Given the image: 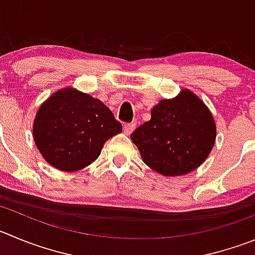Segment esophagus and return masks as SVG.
Here are the masks:
<instances>
[{"instance_id":"34e87169","label":"esophagus","mask_w":255,"mask_h":255,"mask_svg":"<svg viewBox=\"0 0 255 255\" xmlns=\"http://www.w3.org/2000/svg\"><path fill=\"white\" fill-rule=\"evenodd\" d=\"M134 128H135V123L132 122V123H127V125H125V128H123V129H125L126 134H130V133L134 130Z\"/></svg>"}]
</instances>
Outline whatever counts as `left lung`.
Listing matches in <instances>:
<instances>
[{"label": "left lung", "instance_id": "left-lung-1", "mask_svg": "<svg viewBox=\"0 0 255 255\" xmlns=\"http://www.w3.org/2000/svg\"><path fill=\"white\" fill-rule=\"evenodd\" d=\"M216 126L208 107L190 90L163 99L151 111V120L130 134L147 166L163 176L191 172L208 158Z\"/></svg>", "mask_w": 255, "mask_h": 255}]
</instances>
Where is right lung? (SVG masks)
<instances>
[{"mask_svg":"<svg viewBox=\"0 0 255 255\" xmlns=\"http://www.w3.org/2000/svg\"><path fill=\"white\" fill-rule=\"evenodd\" d=\"M120 132L122 125L108 107L70 88L52 94L34 122V139L42 157L66 172L94 162L106 141Z\"/></svg>","mask_w":255,"mask_h":255,"instance_id":"1","label":"right lung"}]
</instances>
